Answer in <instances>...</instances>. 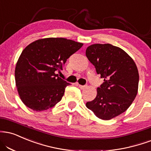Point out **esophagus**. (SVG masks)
<instances>
[{"mask_svg": "<svg viewBox=\"0 0 151 151\" xmlns=\"http://www.w3.org/2000/svg\"><path fill=\"white\" fill-rule=\"evenodd\" d=\"M77 86H79V87L81 88V89H83V88H86L87 87V85H80V84H79V83H77Z\"/></svg>", "mask_w": 151, "mask_h": 151, "instance_id": "34e87169", "label": "esophagus"}]
</instances>
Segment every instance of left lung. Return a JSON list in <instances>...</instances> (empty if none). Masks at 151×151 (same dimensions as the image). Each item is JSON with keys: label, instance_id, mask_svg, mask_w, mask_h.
Wrapping results in <instances>:
<instances>
[{"label": "left lung", "instance_id": "8db88e82", "mask_svg": "<svg viewBox=\"0 0 151 151\" xmlns=\"http://www.w3.org/2000/svg\"><path fill=\"white\" fill-rule=\"evenodd\" d=\"M86 55L104 80L95 99L86 106L100 119H111L126 111L137 96V67L124 50L109 43L91 45Z\"/></svg>", "mask_w": 151, "mask_h": 151}]
</instances>
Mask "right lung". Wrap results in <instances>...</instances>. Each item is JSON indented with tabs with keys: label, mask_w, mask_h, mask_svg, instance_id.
I'll list each match as a JSON object with an SVG mask.
<instances>
[{
	"label": "right lung",
	"mask_w": 151,
	"mask_h": 151,
	"mask_svg": "<svg viewBox=\"0 0 151 151\" xmlns=\"http://www.w3.org/2000/svg\"><path fill=\"white\" fill-rule=\"evenodd\" d=\"M82 46L64 38H46L24 49L14 71L16 86L24 104L34 111H43L60 102L70 83L57 73Z\"/></svg>",
	"instance_id": "1"
}]
</instances>
